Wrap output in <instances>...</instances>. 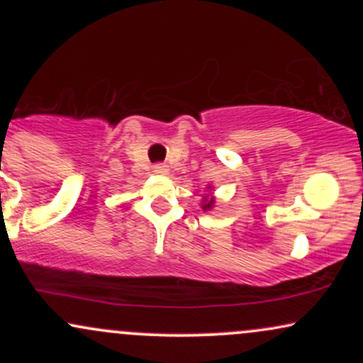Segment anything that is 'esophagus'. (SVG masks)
<instances>
[{"label": "esophagus", "mask_w": 363, "mask_h": 363, "mask_svg": "<svg viewBox=\"0 0 363 363\" xmlns=\"http://www.w3.org/2000/svg\"><path fill=\"white\" fill-rule=\"evenodd\" d=\"M153 172H155V174H167L169 167L165 164H155V165H153Z\"/></svg>", "instance_id": "obj_1"}]
</instances>
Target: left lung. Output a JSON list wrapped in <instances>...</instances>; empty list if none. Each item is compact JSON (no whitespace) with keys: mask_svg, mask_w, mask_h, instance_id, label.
<instances>
[{"mask_svg":"<svg viewBox=\"0 0 363 363\" xmlns=\"http://www.w3.org/2000/svg\"><path fill=\"white\" fill-rule=\"evenodd\" d=\"M211 206H213V199H205V206L203 208H205V210H210Z\"/></svg>","mask_w":363,"mask_h":363,"instance_id":"left-lung-1","label":"left lung"}]
</instances>
